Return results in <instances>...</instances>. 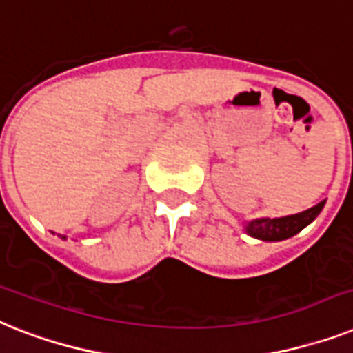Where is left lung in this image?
Returning a JSON list of instances; mask_svg holds the SVG:
<instances>
[{"label":"left lung","instance_id":"8db88e82","mask_svg":"<svg viewBox=\"0 0 353 353\" xmlns=\"http://www.w3.org/2000/svg\"><path fill=\"white\" fill-rule=\"evenodd\" d=\"M325 203L326 199H323L316 206H312L305 212H299V214H294V216L274 217V219H270V217L250 219V221L245 223V232L248 236L261 239V241H285L288 237L299 234L305 226L310 225L321 214Z\"/></svg>","mask_w":353,"mask_h":353}]
</instances>
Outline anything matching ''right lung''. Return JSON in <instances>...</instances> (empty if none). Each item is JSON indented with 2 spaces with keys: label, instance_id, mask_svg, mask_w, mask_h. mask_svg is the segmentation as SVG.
<instances>
[{
  "label": "right lung",
  "instance_id": "obj_1",
  "mask_svg": "<svg viewBox=\"0 0 353 353\" xmlns=\"http://www.w3.org/2000/svg\"><path fill=\"white\" fill-rule=\"evenodd\" d=\"M52 234H54V232H52ZM57 236L61 237V239H67V236H61V234H57Z\"/></svg>",
  "mask_w": 353,
  "mask_h": 353
}]
</instances>
